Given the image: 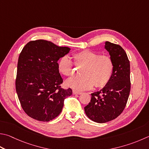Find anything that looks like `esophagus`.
I'll return each instance as SVG.
<instances>
[{
    "label": "esophagus",
    "mask_w": 149,
    "mask_h": 149,
    "mask_svg": "<svg viewBox=\"0 0 149 149\" xmlns=\"http://www.w3.org/2000/svg\"><path fill=\"white\" fill-rule=\"evenodd\" d=\"M73 94H81V92L74 90V91H73Z\"/></svg>",
    "instance_id": "obj_1"
}]
</instances>
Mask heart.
I'll use <instances>...</instances> for the list:
<instances>
[{"label":"heart","mask_w":149,"mask_h":149,"mask_svg":"<svg viewBox=\"0 0 149 149\" xmlns=\"http://www.w3.org/2000/svg\"><path fill=\"white\" fill-rule=\"evenodd\" d=\"M75 66L82 68L81 77L71 78L66 81L67 86L76 91H85L91 88H102L110 81L113 74L114 65L109 56L90 50H84L73 55ZM58 70L64 76L72 74L73 63L68 56H63L58 62Z\"/></svg>","instance_id":"b5f03b06"}]
</instances>
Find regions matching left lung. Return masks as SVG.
Segmentation results:
<instances>
[{
    "label": "left lung",
    "instance_id": "obj_1",
    "mask_svg": "<svg viewBox=\"0 0 149 149\" xmlns=\"http://www.w3.org/2000/svg\"><path fill=\"white\" fill-rule=\"evenodd\" d=\"M114 69L110 81L100 91L91 94L89 104L84 107L87 117L98 123H105L123 111L130 91V68L126 53L119 45L105 42Z\"/></svg>",
    "mask_w": 149,
    "mask_h": 149
}]
</instances>
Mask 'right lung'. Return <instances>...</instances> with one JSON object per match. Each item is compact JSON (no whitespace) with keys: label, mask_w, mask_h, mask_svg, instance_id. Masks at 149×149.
<instances>
[{"label":"right lung","mask_w":149,"mask_h":149,"mask_svg":"<svg viewBox=\"0 0 149 149\" xmlns=\"http://www.w3.org/2000/svg\"><path fill=\"white\" fill-rule=\"evenodd\" d=\"M70 48L44 40L31 41L19 56L15 89L23 109L35 120L48 122L60 114L71 88L61 87L63 79L58 61Z\"/></svg>","instance_id":"add662e5"}]
</instances>
